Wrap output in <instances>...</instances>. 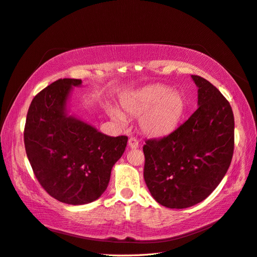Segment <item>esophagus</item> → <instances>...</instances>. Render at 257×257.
I'll use <instances>...</instances> for the list:
<instances>
[{"label": "esophagus", "mask_w": 257, "mask_h": 257, "mask_svg": "<svg viewBox=\"0 0 257 257\" xmlns=\"http://www.w3.org/2000/svg\"><path fill=\"white\" fill-rule=\"evenodd\" d=\"M128 146L130 149H137L139 148V141H138L136 138H129L128 140Z\"/></svg>", "instance_id": "1"}]
</instances>
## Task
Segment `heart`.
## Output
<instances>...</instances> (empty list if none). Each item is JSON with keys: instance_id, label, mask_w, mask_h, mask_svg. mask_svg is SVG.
<instances>
[{"instance_id": "1", "label": "heart", "mask_w": 257, "mask_h": 257, "mask_svg": "<svg viewBox=\"0 0 257 257\" xmlns=\"http://www.w3.org/2000/svg\"><path fill=\"white\" fill-rule=\"evenodd\" d=\"M122 108L133 116H140V127L151 137L166 136L178 126L186 110L185 97L162 84H153L135 92L121 101ZM115 120L126 123V116L118 108H109Z\"/></svg>"}]
</instances>
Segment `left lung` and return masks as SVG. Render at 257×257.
I'll use <instances>...</instances> for the list:
<instances>
[{
    "mask_svg": "<svg viewBox=\"0 0 257 257\" xmlns=\"http://www.w3.org/2000/svg\"><path fill=\"white\" fill-rule=\"evenodd\" d=\"M191 77L199 107L172 134L143 146L147 187L168 208H187L205 200L226 175L233 155L231 106L206 79Z\"/></svg>",
    "mask_w": 257,
    "mask_h": 257,
    "instance_id": "1",
    "label": "left lung"
}]
</instances>
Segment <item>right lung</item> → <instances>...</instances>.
<instances>
[{
	"label": "right lung",
	"instance_id": "right-lung-1",
	"mask_svg": "<svg viewBox=\"0 0 257 257\" xmlns=\"http://www.w3.org/2000/svg\"><path fill=\"white\" fill-rule=\"evenodd\" d=\"M80 84V79H58L39 92L24 131L26 153L39 183L70 205L91 203L103 194L128 141L126 136H106L68 116L69 93Z\"/></svg>",
	"mask_w": 257,
	"mask_h": 257
}]
</instances>
